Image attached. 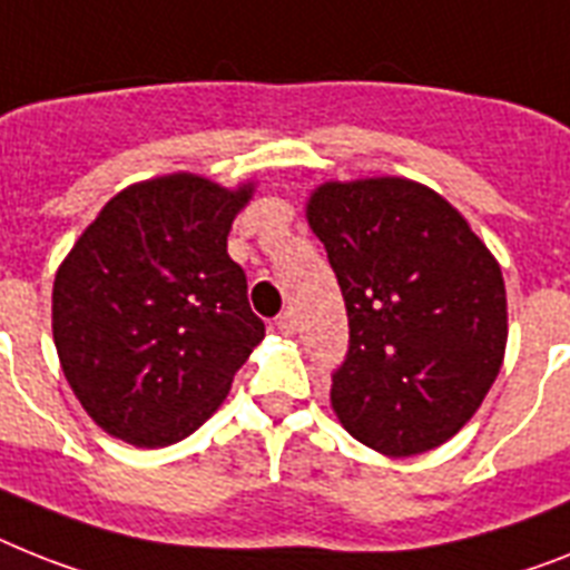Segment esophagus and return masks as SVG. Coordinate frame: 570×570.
Wrapping results in <instances>:
<instances>
[{"label":"esophagus","instance_id":"34e87169","mask_svg":"<svg viewBox=\"0 0 570 570\" xmlns=\"http://www.w3.org/2000/svg\"><path fill=\"white\" fill-rule=\"evenodd\" d=\"M276 328H279L285 337L296 335V317H294V314H291V312L279 314V317H276Z\"/></svg>","mask_w":570,"mask_h":570}]
</instances>
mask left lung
Here are the masks:
<instances>
[{
	"mask_svg": "<svg viewBox=\"0 0 570 570\" xmlns=\"http://www.w3.org/2000/svg\"><path fill=\"white\" fill-rule=\"evenodd\" d=\"M305 220L350 317L332 411L366 449L416 458L458 434L507 352L501 265L440 191L393 174L326 180Z\"/></svg>",
	"mask_w": 570,
	"mask_h": 570,
	"instance_id": "left-lung-1",
	"label": "left lung"
}]
</instances>
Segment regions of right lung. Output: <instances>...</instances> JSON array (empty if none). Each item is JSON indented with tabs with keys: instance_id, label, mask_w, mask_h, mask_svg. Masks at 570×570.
<instances>
[{
	"instance_id": "1",
	"label": "right lung",
	"mask_w": 570,
	"mask_h": 570,
	"mask_svg": "<svg viewBox=\"0 0 570 570\" xmlns=\"http://www.w3.org/2000/svg\"><path fill=\"white\" fill-rule=\"evenodd\" d=\"M256 180L174 171L121 189L66 253L51 335L89 420L136 449L180 443L218 411L265 341L227 253Z\"/></svg>"
}]
</instances>
